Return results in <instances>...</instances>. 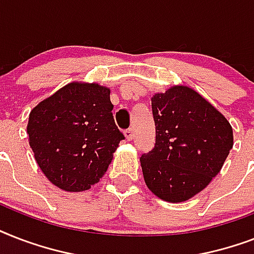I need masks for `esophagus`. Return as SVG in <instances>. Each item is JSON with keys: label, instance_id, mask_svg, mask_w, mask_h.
Listing matches in <instances>:
<instances>
[{"label": "esophagus", "instance_id": "34e87169", "mask_svg": "<svg viewBox=\"0 0 254 254\" xmlns=\"http://www.w3.org/2000/svg\"><path fill=\"white\" fill-rule=\"evenodd\" d=\"M133 129H131V127H129V129H127V130H125V137H127V141H131V139H133Z\"/></svg>", "mask_w": 254, "mask_h": 254}]
</instances>
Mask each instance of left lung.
<instances>
[{
	"instance_id": "8db88e82",
	"label": "left lung",
	"mask_w": 254,
	"mask_h": 254,
	"mask_svg": "<svg viewBox=\"0 0 254 254\" xmlns=\"http://www.w3.org/2000/svg\"><path fill=\"white\" fill-rule=\"evenodd\" d=\"M151 109L155 145L139 158L145 183L162 200H189L220 173L233 146L232 127L186 85L155 93Z\"/></svg>"
}]
</instances>
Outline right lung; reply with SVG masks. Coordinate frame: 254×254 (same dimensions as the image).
<instances>
[{
	"label": "right lung",
	"instance_id": "add662e5",
	"mask_svg": "<svg viewBox=\"0 0 254 254\" xmlns=\"http://www.w3.org/2000/svg\"><path fill=\"white\" fill-rule=\"evenodd\" d=\"M109 95L107 87L73 81L30 112V147L46 178L59 189H91L125 138L116 127Z\"/></svg>",
	"mask_w": 254,
	"mask_h": 254
}]
</instances>
